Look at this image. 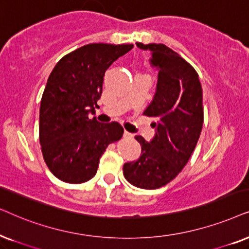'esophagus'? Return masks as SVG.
<instances>
[{"instance_id": "1", "label": "esophagus", "mask_w": 249, "mask_h": 249, "mask_svg": "<svg viewBox=\"0 0 249 249\" xmlns=\"http://www.w3.org/2000/svg\"><path fill=\"white\" fill-rule=\"evenodd\" d=\"M124 138H133V134L127 131H124Z\"/></svg>"}]
</instances>
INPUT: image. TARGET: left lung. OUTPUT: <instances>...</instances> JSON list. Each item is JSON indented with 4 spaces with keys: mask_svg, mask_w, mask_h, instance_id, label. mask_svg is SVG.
Listing matches in <instances>:
<instances>
[{
    "mask_svg": "<svg viewBox=\"0 0 249 249\" xmlns=\"http://www.w3.org/2000/svg\"><path fill=\"white\" fill-rule=\"evenodd\" d=\"M137 46L151 52L150 64L158 69L155 97L143 112L156 119V133L150 142L135 137L141 156L125 163L123 173L135 187L157 189L175 178L196 148L204 123L203 90L197 71L178 53L156 43Z\"/></svg>",
    "mask_w": 249,
    "mask_h": 249,
    "instance_id": "1",
    "label": "left lung"
}]
</instances>
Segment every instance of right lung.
<instances>
[{
	"instance_id": "add662e5",
	"label": "right lung",
	"mask_w": 249,
	"mask_h": 249,
	"mask_svg": "<svg viewBox=\"0 0 249 249\" xmlns=\"http://www.w3.org/2000/svg\"><path fill=\"white\" fill-rule=\"evenodd\" d=\"M133 44L92 43L61 58L53 68L39 108V143L51 173L67 183H83L97 173L106 148L123 137L117 122L94 115L107 69Z\"/></svg>"
}]
</instances>
